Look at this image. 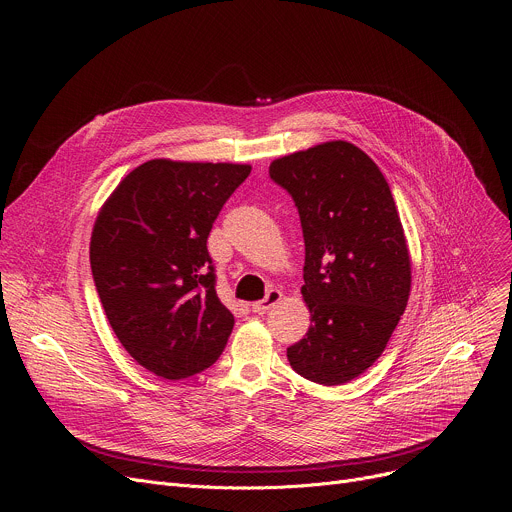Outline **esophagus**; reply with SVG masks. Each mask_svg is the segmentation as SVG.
Here are the masks:
<instances>
[{
	"mask_svg": "<svg viewBox=\"0 0 512 512\" xmlns=\"http://www.w3.org/2000/svg\"><path fill=\"white\" fill-rule=\"evenodd\" d=\"M281 298H283V294L279 289H275V287H271L269 291H267V296L263 298V300H259V302H253L251 304V308H253V312L255 314H265V312H269L275 304H279L281 302Z\"/></svg>",
	"mask_w": 512,
	"mask_h": 512,
	"instance_id": "esophagus-1",
	"label": "esophagus"
}]
</instances>
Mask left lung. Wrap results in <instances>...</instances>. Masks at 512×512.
Returning <instances> with one entry per match:
<instances>
[{"label": "left lung", "instance_id": "1", "mask_svg": "<svg viewBox=\"0 0 512 512\" xmlns=\"http://www.w3.org/2000/svg\"><path fill=\"white\" fill-rule=\"evenodd\" d=\"M269 176L294 198L306 243L308 334L287 348L298 375L342 385L383 354L411 289V261L391 188L348 141L273 160Z\"/></svg>", "mask_w": 512, "mask_h": 512}]
</instances>
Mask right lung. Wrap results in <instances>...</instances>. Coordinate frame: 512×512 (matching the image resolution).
Instances as JSON below:
<instances>
[{"instance_id": "1", "label": "right lung", "mask_w": 512, "mask_h": 512, "mask_svg": "<svg viewBox=\"0 0 512 512\" xmlns=\"http://www.w3.org/2000/svg\"><path fill=\"white\" fill-rule=\"evenodd\" d=\"M249 174L247 164L150 160L97 216L91 271L103 310L123 348L162 379L208 369L233 332L206 239Z\"/></svg>"}]
</instances>
